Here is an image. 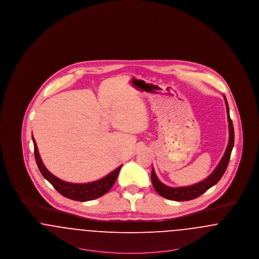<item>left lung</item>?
<instances>
[{
  "label": "left lung",
  "mask_w": 259,
  "mask_h": 259,
  "mask_svg": "<svg viewBox=\"0 0 259 259\" xmlns=\"http://www.w3.org/2000/svg\"><path fill=\"white\" fill-rule=\"evenodd\" d=\"M225 105H226V111H227V118L229 123V141L226 150L222 156V160L214 169V171L209 175L207 179L204 181L189 186H182V187H170L162 184L158 180L156 174L154 172V169L151 171V183L156 190V192L162 197L172 200V201H188L195 198L199 197L204 192H206L209 188L219 183V181L222 179L223 174L226 171V168L228 166V163L230 160V155L232 152V149L234 147V127L232 120L230 118L229 114V108L227 100L224 96Z\"/></svg>",
  "instance_id": "8db88e82"
}]
</instances>
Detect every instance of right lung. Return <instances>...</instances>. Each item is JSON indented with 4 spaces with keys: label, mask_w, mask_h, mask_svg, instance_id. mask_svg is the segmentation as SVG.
Segmentation results:
<instances>
[{
    "label": "right lung",
    "mask_w": 259,
    "mask_h": 259,
    "mask_svg": "<svg viewBox=\"0 0 259 259\" xmlns=\"http://www.w3.org/2000/svg\"><path fill=\"white\" fill-rule=\"evenodd\" d=\"M32 139L34 143L35 158H36L39 172H41L44 178L48 180L50 184L53 185V187L64 197L69 198L74 201H80V202L90 201V200H94L103 196L111 189L112 185H114L117 179L118 172L120 171L121 165L117 167L114 171L110 172L108 176L92 183L73 184V183H67L65 181H62L54 175H52L46 168V166L44 165L42 161L40 159V156L37 150V144L34 137H32Z\"/></svg>",
    "instance_id": "1"
}]
</instances>
